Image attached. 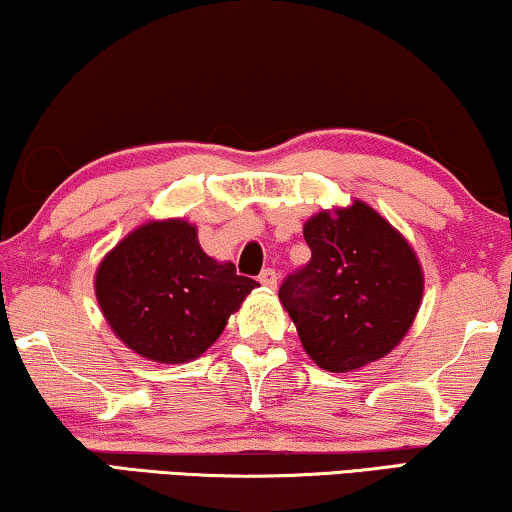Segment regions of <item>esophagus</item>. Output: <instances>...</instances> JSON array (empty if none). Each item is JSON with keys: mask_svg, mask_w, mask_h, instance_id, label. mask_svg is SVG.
I'll return each instance as SVG.
<instances>
[{"mask_svg": "<svg viewBox=\"0 0 512 512\" xmlns=\"http://www.w3.org/2000/svg\"><path fill=\"white\" fill-rule=\"evenodd\" d=\"M259 283H262L264 287H269V290H273V287L278 285L276 271H273V269H264L262 273H259Z\"/></svg>", "mask_w": 512, "mask_h": 512, "instance_id": "34e87169", "label": "esophagus"}]
</instances>
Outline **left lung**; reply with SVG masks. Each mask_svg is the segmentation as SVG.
<instances>
[{
  "instance_id": "1",
  "label": "left lung",
  "mask_w": 512,
  "mask_h": 512,
  "mask_svg": "<svg viewBox=\"0 0 512 512\" xmlns=\"http://www.w3.org/2000/svg\"><path fill=\"white\" fill-rule=\"evenodd\" d=\"M311 262L280 285V304L320 369L357 371L408 334L424 276L410 243L369 204L320 211L304 225Z\"/></svg>"
}]
</instances>
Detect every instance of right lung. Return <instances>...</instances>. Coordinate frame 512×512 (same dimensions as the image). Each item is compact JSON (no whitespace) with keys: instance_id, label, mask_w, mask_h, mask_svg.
Segmentation results:
<instances>
[{"instance_id":"add662e5","label":"right lung","mask_w":512,"mask_h":512,"mask_svg":"<svg viewBox=\"0 0 512 512\" xmlns=\"http://www.w3.org/2000/svg\"><path fill=\"white\" fill-rule=\"evenodd\" d=\"M257 280L201 250L197 227L150 220L99 264L95 294L113 334L136 355L185 364L211 348Z\"/></svg>"}]
</instances>
